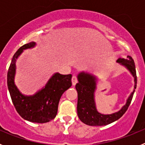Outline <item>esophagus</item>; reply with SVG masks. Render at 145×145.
<instances>
[{"mask_svg": "<svg viewBox=\"0 0 145 145\" xmlns=\"http://www.w3.org/2000/svg\"><path fill=\"white\" fill-rule=\"evenodd\" d=\"M77 82H78V79H77L76 75H73L72 78V84L73 86H75L77 84Z\"/></svg>", "mask_w": 145, "mask_h": 145, "instance_id": "1", "label": "esophagus"}]
</instances>
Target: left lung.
<instances>
[{"label":"left lung","instance_id":"left-lung-1","mask_svg":"<svg viewBox=\"0 0 145 145\" xmlns=\"http://www.w3.org/2000/svg\"><path fill=\"white\" fill-rule=\"evenodd\" d=\"M117 62L125 66L134 78V89L137 88V72L134 59L130 56L127 59L119 58ZM78 83L75 85L78 91L77 111L79 119L88 125H106L118 120L129 108L132 100L134 90L128 98L125 105L118 112L111 115H103L97 112L94 102V91L96 88V78L91 74L80 72L78 75Z\"/></svg>","mask_w":145,"mask_h":145}]
</instances>
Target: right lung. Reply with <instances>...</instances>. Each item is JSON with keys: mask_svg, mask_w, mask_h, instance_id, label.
<instances>
[{"mask_svg": "<svg viewBox=\"0 0 145 145\" xmlns=\"http://www.w3.org/2000/svg\"><path fill=\"white\" fill-rule=\"evenodd\" d=\"M35 42L25 44L13 57L7 74V85L16 112L22 118L33 123H43L53 120L57 114L58 105L62 93L72 86V75L55 73L46 86L33 96L22 94L14 84L16 59L24 49L33 47Z\"/></svg>", "mask_w": 145, "mask_h": 145, "instance_id": "1", "label": "right lung"}]
</instances>
